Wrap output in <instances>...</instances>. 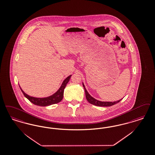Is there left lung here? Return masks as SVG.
Listing matches in <instances>:
<instances>
[{"instance_id":"obj_1","label":"left lung","mask_w":155,"mask_h":155,"mask_svg":"<svg viewBox=\"0 0 155 155\" xmlns=\"http://www.w3.org/2000/svg\"><path fill=\"white\" fill-rule=\"evenodd\" d=\"M82 85L84 87V90L85 92V96H86V99H87V101L91 103V104L93 105H96V106H100V107H110L111 105H114L117 103H119L120 100L122 99L119 100L118 101H99L98 100L95 99L94 98H93L92 96H91L90 95V94L87 92L85 85L84 84V83H82Z\"/></svg>"}]
</instances>
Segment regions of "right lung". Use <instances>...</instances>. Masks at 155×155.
<instances>
[{"instance_id": "obj_1", "label": "right lung", "mask_w": 155, "mask_h": 155, "mask_svg": "<svg viewBox=\"0 0 155 155\" xmlns=\"http://www.w3.org/2000/svg\"><path fill=\"white\" fill-rule=\"evenodd\" d=\"M71 76V75H69L63 81L61 86L59 87V89L55 93H54L53 94L51 95L48 97H46L40 98V97H32V96L27 94L26 93H25L23 91V90L21 89L20 86H19V87H20L22 92L25 96V97L29 100L33 104H34L35 105H38V106H42V107L48 106V105L58 103L62 101L63 97L64 89L66 86V85L68 84V81H70Z\"/></svg>"}]
</instances>
